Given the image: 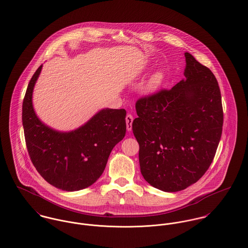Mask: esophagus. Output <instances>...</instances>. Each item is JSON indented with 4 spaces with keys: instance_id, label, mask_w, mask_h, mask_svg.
<instances>
[{
    "instance_id": "esophagus-1",
    "label": "esophagus",
    "mask_w": 248,
    "mask_h": 248,
    "mask_svg": "<svg viewBox=\"0 0 248 248\" xmlns=\"http://www.w3.org/2000/svg\"><path fill=\"white\" fill-rule=\"evenodd\" d=\"M125 122H126V129H127V131H131L133 116L131 114H127L126 117H125Z\"/></svg>"
}]
</instances>
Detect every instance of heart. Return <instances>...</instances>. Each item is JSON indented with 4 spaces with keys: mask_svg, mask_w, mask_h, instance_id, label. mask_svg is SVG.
Wrapping results in <instances>:
<instances>
[{
    "mask_svg": "<svg viewBox=\"0 0 248 248\" xmlns=\"http://www.w3.org/2000/svg\"><path fill=\"white\" fill-rule=\"evenodd\" d=\"M158 81H159V76H155V77L152 79V81H151V84H152V85H155L156 83H158Z\"/></svg>",
    "mask_w": 248,
    "mask_h": 248,
    "instance_id": "obj_1",
    "label": "heart"
}]
</instances>
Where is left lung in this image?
I'll return each instance as SVG.
<instances>
[{"instance_id":"8db88e82","label":"left lung","mask_w":248,"mask_h":248,"mask_svg":"<svg viewBox=\"0 0 248 248\" xmlns=\"http://www.w3.org/2000/svg\"><path fill=\"white\" fill-rule=\"evenodd\" d=\"M185 79L136 103L132 130L140 173L153 187L177 192L198 182L220 142L223 112L211 70L186 52Z\"/></svg>"}]
</instances>
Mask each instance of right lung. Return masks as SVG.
<instances>
[{
	"mask_svg": "<svg viewBox=\"0 0 248 248\" xmlns=\"http://www.w3.org/2000/svg\"><path fill=\"white\" fill-rule=\"evenodd\" d=\"M42 67L32 76L23 102L28 154L48 184L64 191H78L93 185L103 174L113 147L125 135L126 111L106 108L73 131L52 129L41 122L32 105Z\"/></svg>",
	"mask_w": 248,
	"mask_h": 248,
	"instance_id": "1",
	"label": "right lung"
}]
</instances>
